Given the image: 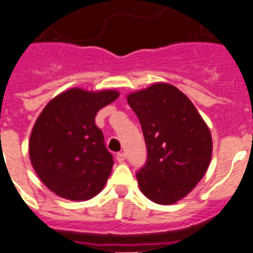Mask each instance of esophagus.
Instances as JSON below:
<instances>
[{
    "instance_id": "34e87169",
    "label": "esophagus",
    "mask_w": 253,
    "mask_h": 253,
    "mask_svg": "<svg viewBox=\"0 0 253 253\" xmlns=\"http://www.w3.org/2000/svg\"><path fill=\"white\" fill-rule=\"evenodd\" d=\"M115 158H117V161H118L119 163H123V162H125V159H126V154H125V152H118Z\"/></svg>"
}]
</instances>
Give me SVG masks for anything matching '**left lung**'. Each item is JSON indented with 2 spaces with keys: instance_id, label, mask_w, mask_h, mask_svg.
I'll list each match as a JSON object with an SVG mask.
<instances>
[{
  "instance_id": "left-lung-1",
  "label": "left lung",
  "mask_w": 253,
  "mask_h": 253,
  "mask_svg": "<svg viewBox=\"0 0 253 253\" xmlns=\"http://www.w3.org/2000/svg\"><path fill=\"white\" fill-rule=\"evenodd\" d=\"M127 102L147 146L146 165L136 172L140 191L154 203H175L207 171L211 132L192 102L172 84H152L130 94Z\"/></svg>"
}]
</instances>
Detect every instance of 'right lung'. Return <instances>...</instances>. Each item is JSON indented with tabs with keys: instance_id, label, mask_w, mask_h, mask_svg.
<instances>
[{
	"instance_id": "1",
	"label": "right lung",
	"mask_w": 253,
	"mask_h": 253,
	"mask_svg": "<svg viewBox=\"0 0 253 253\" xmlns=\"http://www.w3.org/2000/svg\"><path fill=\"white\" fill-rule=\"evenodd\" d=\"M114 90L70 88L46 105L33 127L29 154L33 169L54 194L87 200L105 187L114 159L106 148L96 113L118 98Z\"/></svg>"
}]
</instances>
